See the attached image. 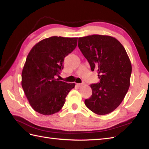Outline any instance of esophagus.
I'll return each instance as SVG.
<instances>
[{"label": "esophagus", "mask_w": 149, "mask_h": 149, "mask_svg": "<svg viewBox=\"0 0 149 149\" xmlns=\"http://www.w3.org/2000/svg\"><path fill=\"white\" fill-rule=\"evenodd\" d=\"M84 84V83H77V86L78 87H81L82 86H83V85Z\"/></svg>", "instance_id": "esophagus-1"}]
</instances>
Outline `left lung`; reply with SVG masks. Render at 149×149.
<instances>
[{
  "mask_svg": "<svg viewBox=\"0 0 149 149\" xmlns=\"http://www.w3.org/2000/svg\"><path fill=\"white\" fill-rule=\"evenodd\" d=\"M78 47L100 83L90 84L92 95L84 100L97 115H107L118 107L130 86L132 66L124 47L115 38L93 34L79 38Z\"/></svg>",
  "mask_w": 149,
  "mask_h": 149,
  "instance_id": "left-lung-1",
  "label": "left lung"
}]
</instances>
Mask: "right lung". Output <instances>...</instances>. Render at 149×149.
<instances>
[{"mask_svg":"<svg viewBox=\"0 0 149 149\" xmlns=\"http://www.w3.org/2000/svg\"><path fill=\"white\" fill-rule=\"evenodd\" d=\"M77 38L52 36L37 43L28 54L22 72V86L31 106L44 115L59 111L75 83L56 79L65 57L77 46Z\"/></svg>","mask_w":149,"mask_h":149,"instance_id":"1","label":"right lung"}]
</instances>
